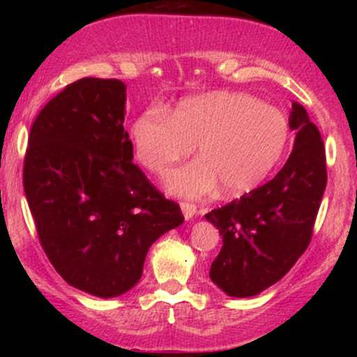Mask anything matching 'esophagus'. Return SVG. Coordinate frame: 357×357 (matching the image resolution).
<instances>
[{"instance_id":"esophagus-1","label":"esophagus","mask_w":357,"mask_h":357,"mask_svg":"<svg viewBox=\"0 0 357 357\" xmlns=\"http://www.w3.org/2000/svg\"><path fill=\"white\" fill-rule=\"evenodd\" d=\"M181 211H183L184 218L190 220L196 215V204L190 203V202H181Z\"/></svg>"}]
</instances>
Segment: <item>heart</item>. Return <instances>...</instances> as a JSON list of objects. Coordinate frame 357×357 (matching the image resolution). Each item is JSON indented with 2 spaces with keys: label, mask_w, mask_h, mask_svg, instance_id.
Returning <instances> with one entry per match:
<instances>
[{
  "label": "heart",
  "mask_w": 357,
  "mask_h": 357,
  "mask_svg": "<svg viewBox=\"0 0 357 357\" xmlns=\"http://www.w3.org/2000/svg\"><path fill=\"white\" fill-rule=\"evenodd\" d=\"M130 136L141 165L158 176L198 147L199 159L174 171L167 190L199 198L218 184L227 195L257 188L284 155L290 127L275 105L248 93L215 92L183 100L169 114L146 109Z\"/></svg>",
  "instance_id": "b5f03b06"
}]
</instances>
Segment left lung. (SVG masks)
Returning a JSON list of instances; mask_svg holds the SVG:
<instances>
[{"mask_svg":"<svg viewBox=\"0 0 357 357\" xmlns=\"http://www.w3.org/2000/svg\"><path fill=\"white\" fill-rule=\"evenodd\" d=\"M296 142L273 179L206 215L223 236L210 278L231 297L273 285L309 247L327 183L326 147L309 114L294 102Z\"/></svg>","mask_w":357,"mask_h":357,"instance_id":"8db88e82","label":"left lung"}]
</instances>
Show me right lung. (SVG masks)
<instances>
[{"instance_id": "right-lung-1", "label": "right lung", "mask_w": 357, "mask_h": 357, "mask_svg": "<svg viewBox=\"0 0 357 357\" xmlns=\"http://www.w3.org/2000/svg\"><path fill=\"white\" fill-rule=\"evenodd\" d=\"M126 85L85 77L40 110L23 188L40 245L67 284L110 298L137 284L151 245L184 221L132 162Z\"/></svg>"}]
</instances>
